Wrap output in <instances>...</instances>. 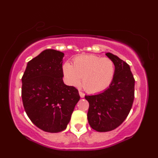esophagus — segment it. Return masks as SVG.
I'll list each match as a JSON object with an SVG mask.
<instances>
[{"label":"esophagus","instance_id":"1","mask_svg":"<svg viewBox=\"0 0 158 158\" xmlns=\"http://www.w3.org/2000/svg\"><path fill=\"white\" fill-rule=\"evenodd\" d=\"M79 95H80V97H81V98L85 97V94L83 93V92H81V91H79Z\"/></svg>","mask_w":158,"mask_h":158}]
</instances>
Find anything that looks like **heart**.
Listing matches in <instances>:
<instances>
[{"label": "heart", "instance_id": "b5f03b06", "mask_svg": "<svg viewBox=\"0 0 158 158\" xmlns=\"http://www.w3.org/2000/svg\"><path fill=\"white\" fill-rule=\"evenodd\" d=\"M67 84L78 87L82 78L83 88L89 93L96 94L106 90L113 81L115 65L109 58L88 54L73 59V64L65 62L62 66Z\"/></svg>", "mask_w": 158, "mask_h": 158}]
</instances>
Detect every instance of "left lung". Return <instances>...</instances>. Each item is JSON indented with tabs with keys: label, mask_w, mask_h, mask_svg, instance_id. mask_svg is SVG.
<instances>
[{
	"label": "left lung",
	"mask_w": 158,
	"mask_h": 158,
	"mask_svg": "<svg viewBox=\"0 0 158 158\" xmlns=\"http://www.w3.org/2000/svg\"><path fill=\"white\" fill-rule=\"evenodd\" d=\"M106 55L115 65L111 84L102 93L85 97L89 102L88 123L99 132L112 131L120 126L128 117L135 99V80L129 65L110 52Z\"/></svg>",
	"instance_id": "8db88e82"
}]
</instances>
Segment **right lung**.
<instances>
[{"label": "right lung", "mask_w": 158, "mask_h": 158, "mask_svg": "<svg viewBox=\"0 0 158 158\" xmlns=\"http://www.w3.org/2000/svg\"><path fill=\"white\" fill-rule=\"evenodd\" d=\"M64 53L48 49L28 61L22 77L23 108L34 125L57 133L66 129L80 99L75 87L63 81Z\"/></svg>", "instance_id": "right-lung-1"}]
</instances>
